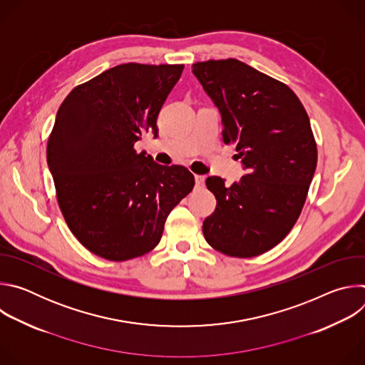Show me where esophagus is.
<instances>
[{"label":"esophagus","mask_w":365,"mask_h":365,"mask_svg":"<svg viewBox=\"0 0 365 365\" xmlns=\"http://www.w3.org/2000/svg\"><path fill=\"white\" fill-rule=\"evenodd\" d=\"M195 182H196V185H195L196 189H203V187H205V176L196 175V176H195Z\"/></svg>","instance_id":"1"}]
</instances>
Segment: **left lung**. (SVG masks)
Instances as JSON below:
<instances>
[{
	"instance_id": "1",
	"label": "left lung",
	"mask_w": 365,
	"mask_h": 365,
	"mask_svg": "<svg viewBox=\"0 0 365 365\" xmlns=\"http://www.w3.org/2000/svg\"><path fill=\"white\" fill-rule=\"evenodd\" d=\"M192 72L247 170L231 186L206 179L217 207L203 221L205 240L230 257L259 255L290 232L304 205L318 162L309 117L287 85L237 59L197 62Z\"/></svg>"
}]
</instances>
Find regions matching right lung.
Listing matches in <instances>:
<instances>
[{"label": "right lung", "instance_id": "right-lung-1", "mask_svg": "<svg viewBox=\"0 0 365 365\" xmlns=\"http://www.w3.org/2000/svg\"><path fill=\"white\" fill-rule=\"evenodd\" d=\"M182 72L183 65H118L72 89L56 114L47 165L59 207L78 241L102 258L151 251L195 186L186 168L134 148L141 134L159 135L155 121Z\"/></svg>", "mask_w": 365, "mask_h": 365}]
</instances>
